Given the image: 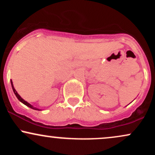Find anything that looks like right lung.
Wrapping results in <instances>:
<instances>
[{
  "label": "right lung",
  "mask_w": 155,
  "mask_h": 155,
  "mask_svg": "<svg viewBox=\"0 0 155 155\" xmlns=\"http://www.w3.org/2000/svg\"><path fill=\"white\" fill-rule=\"evenodd\" d=\"M11 84H12V90H13L14 92H15V94L16 97H17V99H18V100H19V101H20V102H22L23 104H25V106H28V107H30L31 108H33V109H34V110H38V111H41V110L39 109V108H35V107H34V106H32L31 104H30L29 103H28V102H27V101H25L24 99H23V98H22V97H21V96L19 95L18 93H17V92L16 91V90L15 89V87H14V84H13V82H12V80H11Z\"/></svg>",
  "instance_id": "right-lung-1"
}]
</instances>
